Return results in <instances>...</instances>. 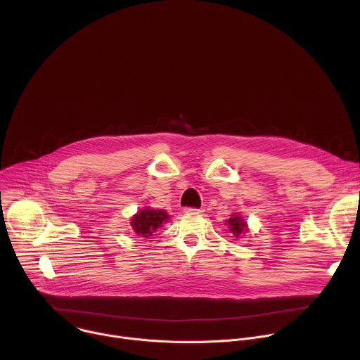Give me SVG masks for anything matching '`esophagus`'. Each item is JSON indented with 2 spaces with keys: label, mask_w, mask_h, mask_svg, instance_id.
<instances>
[{
  "label": "esophagus",
  "mask_w": 360,
  "mask_h": 360,
  "mask_svg": "<svg viewBox=\"0 0 360 360\" xmlns=\"http://www.w3.org/2000/svg\"><path fill=\"white\" fill-rule=\"evenodd\" d=\"M184 212L185 214H200V212H203V210H200V208H185Z\"/></svg>",
  "instance_id": "obj_1"
}]
</instances>
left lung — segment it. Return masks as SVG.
I'll list each match as a JSON object with an SVG mask.
<instances>
[{
  "label": "left lung",
  "mask_w": 360,
  "mask_h": 360,
  "mask_svg": "<svg viewBox=\"0 0 360 360\" xmlns=\"http://www.w3.org/2000/svg\"><path fill=\"white\" fill-rule=\"evenodd\" d=\"M228 225H229V231L235 236H239L243 231H246V222L239 215H233L232 218H229Z\"/></svg>",
  "instance_id": "8db88e82"
}]
</instances>
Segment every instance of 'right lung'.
Here are the masks:
<instances>
[{
	"label": "right lung",
	"instance_id": "add662e5",
	"mask_svg": "<svg viewBox=\"0 0 360 360\" xmlns=\"http://www.w3.org/2000/svg\"><path fill=\"white\" fill-rule=\"evenodd\" d=\"M168 214L161 210H141L134 218H132V229L138 236L148 238L153 232H155L165 221H168Z\"/></svg>",
	"mask_w": 360,
	"mask_h": 360
}]
</instances>
